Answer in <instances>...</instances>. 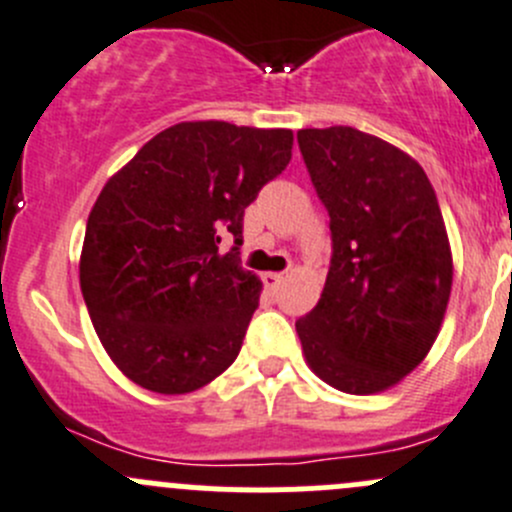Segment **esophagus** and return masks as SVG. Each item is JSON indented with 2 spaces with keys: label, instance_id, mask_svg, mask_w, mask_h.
Wrapping results in <instances>:
<instances>
[{
  "label": "esophagus",
  "instance_id": "1",
  "mask_svg": "<svg viewBox=\"0 0 512 512\" xmlns=\"http://www.w3.org/2000/svg\"><path fill=\"white\" fill-rule=\"evenodd\" d=\"M262 282H265L267 290L275 292L282 282V272H265V275H262Z\"/></svg>",
  "mask_w": 512,
  "mask_h": 512
}]
</instances>
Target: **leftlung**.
Here are the masks:
<instances>
[{"label":"left lung","instance_id":"8db88e82","mask_svg":"<svg viewBox=\"0 0 512 512\" xmlns=\"http://www.w3.org/2000/svg\"><path fill=\"white\" fill-rule=\"evenodd\" d=\"M330 215L332 257L317 305L295 322L307 365L350 395L398 385L440 332L453 255L423 167L355 127L297 132Z\"/></svg>","mask_w":512,"mask_h":512}]
</instances>
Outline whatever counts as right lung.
<instances>
[{"label":"right lung","instance_id":"1","mask_svg":"<svg viewBox=\"0 0 512 512\" xmlns=\"http://www.w3.org/2000/svg\"><path fill=\"white\" fill-rule=\"evenodd\" d=\"M290 157V130L180 122L109 177L89 212L79 285L132 382L182 395L235 362L262 290L240 265L242 220ZM227 231L236 247L222 256Z\"/></svg>","mask_w":512,"mask_h":512}]
</instances>
